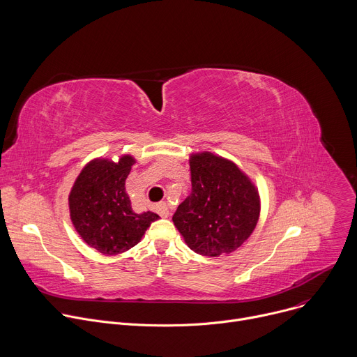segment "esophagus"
<instances>
[{"label":"esophagus","mask_w":357,"mask_h":357,"mask_svg":"<svg viewBox=\"0 0 357 357\" xmlns=\"http://www.w3.org/2000/svg\"><path fill=\"white\" fill-rule=\"evenodd\" d=\"M155 209H157V212H158V215L161 218H168L169 216V209H168V205H167L165 202L158 203V205L155 206Z\"/></svg>","instance_id":"obj_1"}]
</instances>
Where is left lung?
<instances>
[{
  "label": "left lung",
  "instance_id": "8db88e82",
  "mask_svg": "<svg viewBox=\"0 0 357 357\" xmlns=\"http://www.w3.org/2000/svg\"><path fill=\"white\" fill-rule=\"evenodd\" d=\"M190 195L172 220L190 250L219 257L237 250L256 229L260 195L230 160L203 151L192 154Z\"/></svg>",
  "mask_w": 357,
  "mask_h": 357
}]
</instances>
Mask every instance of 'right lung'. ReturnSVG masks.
<instances>
[{"mask_svg": "<svg viewBox=\"0 0 357 357\" xmlns=\"http://www.w3.org/2000/svg\"><path fill=\"white\" fill-rule=\"evenodd\" d=\"M134 164L131 155H121L119 162L96 158L82 169L69 193L76 231L87 245L106 256L138 244L151 223L160 219L154 212L135 213L131 208L126 179Z\"/></svg>", "mask_w": 357, "mask_h": 357, "instance_id": "right-lung-1", "label": "right lung"}]
</instances>
